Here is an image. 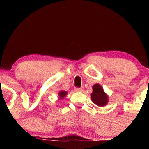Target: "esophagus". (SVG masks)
Here are the masks:
<instances>
[{
  "mask_svg": "<svg viewBox=\"0 0 149 149\" xmlns=\"http://www.w3.org/2000/svg\"><path fill=\"white\" fill-rule=\"evenodd\" d=\"M83 90H84V88H83V87H81V88H75V90H76V92H82V91H83Z\"/></svg>",
  "mask_w": 149,
  "mask_h": 149,
  "instance_id": "obj_1",
  "label": "esophagus"
}]
</instances>
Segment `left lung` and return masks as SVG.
Returning <instances> with one entry per match:
<instances>
[{
    "label": "left lung",
    "instance_id": "left-lung-1",
    "mask_svg": "<svg viewBox=\"0 0 149 149\" xmlns=\"http://www.w3.org/2000/svg\"><path fill=\"white\" fill-rule=\"evenodd\" d=\"M93 92L91 94L92 102L99 107L105 106L108 102V97L104 92L103 88L100 85L95 84L92 87Z\"/></svg>",
    "mask_w": 149,
    "mask_h": 149
}]
</instances>
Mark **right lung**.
<instances>
[{
    "instance_id": "obj_1",
    "label": "right lung",
    "mask_w": 149,
    "mask_h": 149,
    "mask_svg": "<svg viewBox=\"0 0 149 149\" xmlns=\"http://www.w3.org/2000/svg\"><path fill=\"white\" fill-rule=\"evenodd\" d=\"M66 92H65V91H61L59 93V96L60 98H63V97H64L65 96H66Z\"/></svg>"
}]
</instances>
